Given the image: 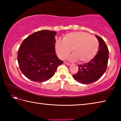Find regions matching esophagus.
I'll return each instance as SVG.
<instances>
[{"label": "esophagus", "instance_id": "34e87169", "mask_svg": "<svg viewBox=\"0 0 121 121\" xmlns=\"http://www.w3.org/2000/svg\"><path fill=\"white\" fill-rule=\"evenodd\" d=\"M64 63H65V65H70L71 64H70V63H68V62H65H65H64Z\"/></svg>", "mask_w": 121, "mask_h": 121}]
</instances>
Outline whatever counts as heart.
Masks as SVG:
<instances>
[{"label":"heart","instance_id":"heart-1","mask_svg":"<svg viewBox=\"0 0 121 121\" xmlns=\"http://www.w3.org/2000/svg\"><path fill=\"white\" fill-rule=\"evenodd\" d=\"M99 48V42L95 37L83 31L67 34L63 41H57L56 49L59 58L64 59L72 51L73 54L69 58L70 61L79 60L80 63L92 60Z\"/></svg>","mask_w":121,"mask_h":121}]
</instances>
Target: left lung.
Segmentation results:
<instances>
[{
	"mask_svg": "<svg viewBox=\"0 0 121 121\" xmlns=\"http://www.w3.org/2000/svg\"><path fill=\"white\" fill-rule=\"evenodd\" d=\"M99 42V50L95 57L88 63L78 65V73L73 76L78 82L88 84L101 78L107 68L109 51L105 41L97 35Z\"/></svg>",
	"mask_w": 121,
	"mask_h": 121,
	"instance_id": "8db88e82",
	"label": "left lung"
}]
</instances>
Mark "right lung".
<instances>
[{
    "instance_id": "obj_1",
    "label": "right lung",
    "mask_w": 121,
    "mask_h": 121,
    "mask_svg": "<svg viewBox=\"0 0 121 121\" xmlns=\"http://www.w3.org/2000/svg\"><path fill=\"white\" fill-rule=\"evenodd\" d=\"M56 32L43 30L24 39L18 50L17 61L22 73L30 80L43 82L50 79L63 63L56 54Z\"/></svg>"
}]
</instances>
